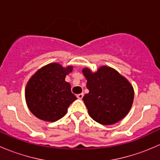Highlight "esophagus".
<instances>
[{
    "label": "esophagus",
    "mask_w": 160,
    "mask_h": 160,
    "mask_svg": "<svg viewBox=\"0 0 160 160\" xmlns=\"http://www.w3.org/2000/svg\"><path fill=\"white\" fill-rule=\"evenodd\" d=\"M77 98H78V99L81 100L82 98H83V93H79V94L77 95Z\"/></svg>",
    "instance_id": "1"
}]
</instances>
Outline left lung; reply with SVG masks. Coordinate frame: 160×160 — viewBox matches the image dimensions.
I'll return each mask as SVG.
<instances>
[{"instance_id": "1", "label": "left lung", "mask_w": 160, "mask_h": 160, "mask_svg": "<svg viewBox=\"0 0 160 160\" xmlns=\"http://www.w3.org/2000/svg\"><path fill=\"white\" fill-rule=\"evenodd\" d=\"M82 72L89 90L83 101L90 117L104 125L123 119L133 104L135 93L130 82L108 66L99 67L96 72L85 67Z\"/></svg>"}]
</instances>
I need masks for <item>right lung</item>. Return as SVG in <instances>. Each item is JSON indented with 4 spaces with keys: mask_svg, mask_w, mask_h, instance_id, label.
Wrapping results in <instances>:
<instances>
[{
    "mask_svg": "<svg viewBox=\"0 0 160 160\" xmlns=\"http://www.w3.org/2000/svg\"><path fill=\"white\" fill-rule=\"evenodd\" d=\"M72 66L63 67L52 62L38 70L28 80L25 88V101L31 112L45 122H53L62 118L69 106L77 99L65 81Z\"/></svg>",
    "mask_w": 160,
    "mask_h": 160,
    "instance_id": "obj_1",
    "label": "right lung"
}]
</instances>
